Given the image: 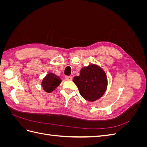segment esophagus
I'll use <instances>...</instances> for the list:
<instances>
[{
  "label": "esophagus",
  "mask_w": 147,
  "mask_h": 147,
  "mask_svg": "<svg viewBox=\"0 0 147 147\" xmlns=\"http://www.w3.org/2000/svg\"><path fill=\"white\" fill-rule=\"evenodd\" d=\"M65 80H72V76H65Z\"/></svg>",
  "instance_id": "obj_1"
}]
</instances>
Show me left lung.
<instances>
[{"instance_id": "obj_1", "label": "left lung", "mask_w": 147, "mask_h": 147, "mask_svg": "<svg viewBox=\"0 0 147 147\" xmlns=\"http://www.w3.org/2000/svg\"><path fill=\"white\" fill-rule=\"evenodd\" d=\"M73 82L83 98L94 102L104 94L107 88V77L105 71L96 64H89L80 70L79 76L74 77Z\"/></svg>"}]
</instances>
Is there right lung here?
Here are the masks:
<instances>
[{
    "label": "right lung",
    "instance_id": "add662e5",
    "mask_svg": "<svg viewBox=\"0 0 147 147\" xmlns=\"http://www.w3.org/2000/svg\"><path fill=\"white\" fill-rule=\"evenodd\" d=\"M61 81L59 76L53 73H49L43 79L42 86L45 92H51L59 85Z\"/></svg>",
    "mask_w": 147,
    "mask_h": 147
}]
</instances>
